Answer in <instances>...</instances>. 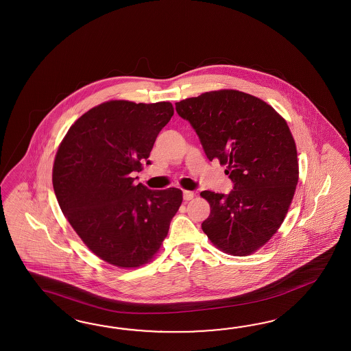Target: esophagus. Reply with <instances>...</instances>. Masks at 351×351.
<instances>
[{"instance_id": "34e87169", "label": "esophagus", "mask_w": 351, "mask_h": 351, "mask_svg": "<svg viewBox=\"0 0 351 351\" xmlns=\"http://www.w3.org/2000/svg\"><path fill=\"white\" fill-rule=\"evenodd\" d=\"M182 195H184V200H186V202L194 198V193H193V191H189V190H184Z\"/></svg>"}]
</instances>
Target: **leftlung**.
<instances>
[{
  "instance_id": "8db88e82",
  "label": "left lung",
  "mask_w": 351,
  "mask_h": 351,
  "mask_svg": "<svg viewBox=\"0 0 351 351\" xmlns=\"http://www.w3.org/2000/svg\"><path fill=\"white\" fill-rule=\"evenodd\" d=\"M175 104L199 136L207 158L225 165L234 184L228 194L200 193L210 206L202 230L231 256L254 253L284 222L299 179L296 145L287 123L265 101L232 89Z\"/></svg>"
}]
</instances>
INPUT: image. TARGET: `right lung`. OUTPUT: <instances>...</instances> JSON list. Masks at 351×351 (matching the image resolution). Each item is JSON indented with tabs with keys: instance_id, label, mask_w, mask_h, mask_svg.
Wrapping results in <instances>:
<instances>
[{
	"instance_id": "add662e5",
	"label": "right lung",
	"mask_w": 351,
	"mask_h": 351,
	"mask_svg": "<svg viewBox=\"0 0 351 351\" xmlns=\"http://www.w3.org/2000/svg\"><path fill=\"white\" fill-rule=\"evenodd\" d=\"M170 102L110 101L79 117L60 144L52 182L60 208L95 256L110 265H145L161 247L182 202L176 188L134 185Z\"/></svg>"
}]
</instances>
